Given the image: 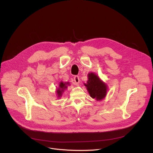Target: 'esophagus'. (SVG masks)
I'll return each mask as SVG.
<instances>
[{
	"label": "esophagus",
	"instance_id": "esophagus-1",
	"mask_svg": "<svg viewBox=\"0 0 153 153\" xmlns=\"http://www.w3.org/2000/svg\"><path fill=\"white\" fill-rule=\"evenodd\" d=\"M74 81L76 83V84H77L79 83L80 79H79V77L78 76H76L74 77Z\"/></svg>",
	"mask_w": 153,
	"mask_h": 153
}]
</instances>
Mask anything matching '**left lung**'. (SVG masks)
I'll list each match as a JSON object with an SVG mask.
<instances>
[{"label": "left lung", "mask_w": 153, "mask_h": 153, "mask_svg": "<svg viewBox=\"0 0 153 153\" xmlns=\"http://www.w3.org/2000/svg\"><path fill=\"white\" fill-rule=\"evenodd\" d=\"M88 81L85 86L89 92L91 97L98 100H102L105 97L107 87L105 83L102 82L99 77L94 73L88 74Z\"/></svg>", "instance_id": "1"}]
</instances>
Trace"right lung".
<instances>
[{"label": "right lung", "mask_w": 153, "mask_h": 153, "mask_svg": "<svg viewBox=\"0 0 153 153\" xmlns=\"http://www.w3.org/2000/svg\"><path fill=\"white\" fill-rule=\"evenodd\" d=\"M66 85H67V84H64L62 82L59 84V89H58V91H57V94L58 95V97H60V96H61L62 92H63L64 89H66V88H67Z\"/></svg>", "instance_id": "obj_1"}]
</instances>
